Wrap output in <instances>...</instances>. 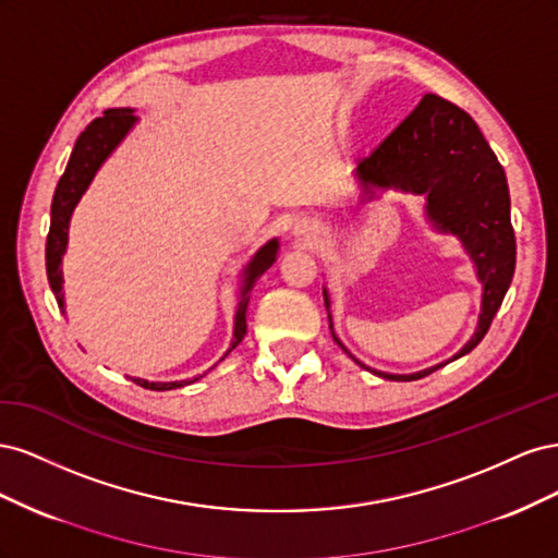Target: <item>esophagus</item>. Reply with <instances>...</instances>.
<instances>
[{"mask_svg": "<svg viewBox=\"0 0 558 558\" xmlns=\"http://www.w3.org/2000/svg\"><path fill=\"white\" fill-rule=\"evenodd\" d=\"M295 234H302V238H314L310 226H295Z\"/></svg>", "mask_w": 558, "mask_h": 558, "instance_id": "34e87169", "label": "esophagus"}]
</instances>
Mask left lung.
Segmentation results:
<instances>
[{"mask_svg": "<svg viewBox=\"0 0 558 558\" xmlns=\"http://www.w3.org/2000/svg\"><path fill=\"white\" fill-rule=\"evenodd\" d=\"M353 179L361 189V205L379 199V193L386 191L424 197V216L430 228L440 234H453L461 242L482 283L480 318L470 340L449 361L410 375L381 373L353 356L335 335L330 293L324 286L332 340L377 377L414 381L475 349L510 289L517 242L510 221L508 179L477 123L437 95L421 97L416 109L388 134L375 154L359 162Z\"/></svg>", "mask_w": 558, "mask_h": 558, "instance_id": "left-lung-1", "label": "left lung"}]
</instances>
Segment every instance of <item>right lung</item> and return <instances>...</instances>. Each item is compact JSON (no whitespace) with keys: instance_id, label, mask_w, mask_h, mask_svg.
Listing matches in <instances>:
<instances>
[{"instance_id":"add662e5","label":"right lung","mask_w":558,"mask_h":558,"mask_svg":"<svg viewBox=\"0 0 558 558\" xmlns=\"http://www.w3.org/2000/svg\"><path fill=\"white\" fill-rule=\"evenodd\" d=\"M140 118L134 116V109L121 107V109H109L105 116L95 118V121L81 132V137L74 144V150L70 156V162H66V170L58 181V189L53 195V205H50V230H48V240H46V275L50 291H53L58 307L64 314V291H62V258L66 253V244H70V223H72V214L76 205L81 202L83 193L90 189V183L95 174L99 172L113 150L121 146V142L132 132V128L137 125ZM279 253V240L272 238L265 242L256 253H253L251 260L242 267L240 272V302H238V312H234V324H232V340L228 351L223 353V359L228 353L238 347L244 335H246V307L251 300V289L256 283L265 269H269L277 260ZM221 359V361H223ZM218 361V363H221ZM216 363V365H218ZM211 365L209 369H214ZM207 369V373H209ZM205 373V375H207ZM205 375H195L191 379H181V381H148L142 377H130L134 384H140L144 388H150V391H172V388L189 386Z\"/></svg>"}]
</instances>
